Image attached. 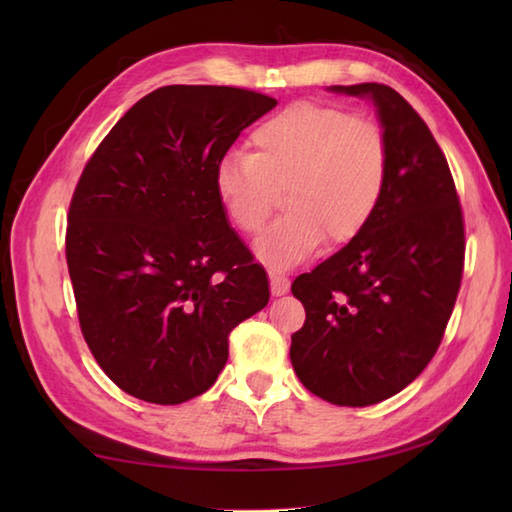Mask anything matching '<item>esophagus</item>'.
<instances>
[{"label": "esophagus", "mask_w": 512, "mask_h": 512, "mask_svg": "<svg viewBox=\"0 0 512 512\" xmlns=\"http://www.w3.org/2000/svg\"><path fill=\"white\" fill-rule=\"evenodd\" d=\"M268 277H270V292H273L275 297L286 295V292L290 290V281H288V277L284 273H281V270L270 268L268 270Z\"/></svg>", "instance_id": "34e87169"}]
</instances>
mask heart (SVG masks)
I'll return each instance as SVG.
<instances>
[{"instance_id": "b5f03b06", "label": "heart", "mask_w": 512, "mask_h": 512, "mask_svg": "<svg viewBox=\"0 0 512 512\" xmlns=\"http://www.w3.org/2000/svg\"><path fill=\"white\" fill-rule=\"evenodd\" d=\"M253 151L215 165V191L239 231L257 233L286 189L288 213L257 239L262 262L290 268L328 237L343 246L363 233L385 193L389 149L380 127L339 107L295 103L253 132Z\"/></svg>"}]
</instances>
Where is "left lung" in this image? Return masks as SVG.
<instances>
[{"label":"left lung","mask_w":512,"mask_h":512,"mask_svg":"<svg viewBox=\"0 0 512 512\" xmlns=\"http://www.w3.org/2000/svg\"><path fill=\"white\" fill-rule=\"evenodd\" d=\"M330 92L374 103L389 173L363 233L292 281L306 323L292 334L290 361L314 396L367 407L405 389L436 354L462 281L464 222L447 158L396 90Z\"/></svg>","instance_id":"left-lung-1"}]
</instances>
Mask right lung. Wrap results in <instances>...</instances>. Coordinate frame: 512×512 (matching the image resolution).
Wrapping results in <instances>:
<instances>
[{
  "label": "right lung",
  "instance_id": "obj_1",
  "mask_svg": "<svg viewBox=\"0 0 512 512\" xmlns=\"http://www.w3.org/2000/svg\"><path fill=\"white\" fill-rule=\"evenodd\" d=\"M275 105L226 85H165L85 165L65 257L85 343L129 396L180 405L204 394L228 334L266 308V270L228 224L215 165Z\"/></svg>",
  "mask_w": 512,
  "mask_h": 512
}]
</instances>
